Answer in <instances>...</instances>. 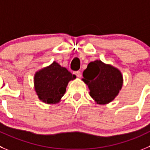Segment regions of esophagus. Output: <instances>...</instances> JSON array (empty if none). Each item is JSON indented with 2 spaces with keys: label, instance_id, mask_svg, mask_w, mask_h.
Returning <instances> with one entry per match:
<instances>
[{
  "label": "esophagus",
  "instance_id": "obj_1",
  "mask_svg": "<svg viewBox=\"0 0 150 150\" xmlns=\"http://www.w3.org/2000/svg\"><path fill=\"white\" fill-rule=\"evenodd\" d=\"M74 74L76 75L78 78H81V72H80V71H76V72H74Z\"/></svg>",
  "mask_w": 150,
  "mask_h": 150
}]
</instances>
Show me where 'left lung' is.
I'll use <instances>...</instances> for the list:
<instances>
[{
    "mask_svg": "<svg viewBox=\"0 0 150 150\" xmlns=\"http://www.w3.org/2000/svg\"><path fill=\"white\" fill-rule=\"evenodd\" d=\"M83 81L89 86V95L99 104L111 102L118 94L123 78L117 69L96 61L83 71Z\"/></svg>",
    "mask_w": 150,
    "mask_h": 150,
    "instance_id": "8db88e82",
    "label": "left lung"
}]
</instances>
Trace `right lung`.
I'll list each match as a JSON object with an SVG mask.
<instances>
[{
	"instance_id": "1",
	"label": "right lung",
	"mask_w": 150,
	"mask_h": 150,
	"mask_svg": "<svg viewBox=\"0 0 150 150\" xmlns=\"http://www.w3.org/2000/svg\"><path fill=\"white\" fill-rule=\"evenodd\" d=\"M75 78L55 61L35 75V89L38 98L47 103H58L66 92L69 81Z\"/></svg>"
}]
</instances>
